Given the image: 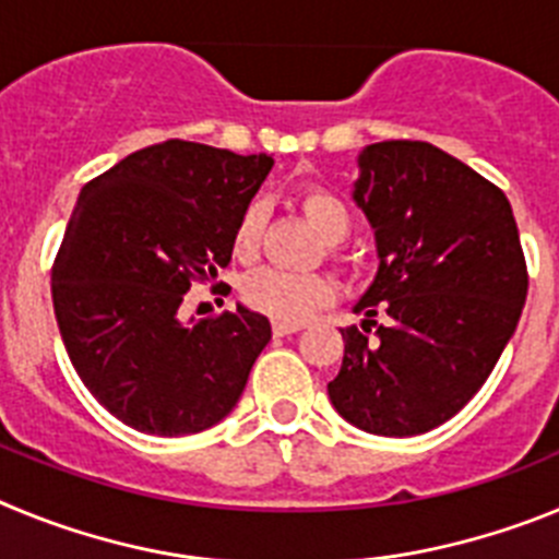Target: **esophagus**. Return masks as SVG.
<instances>
[{
	"label": "esophagus",
	"mask_w": 559,
	"mask_h": 559,
	"mask_svg": "<svg viewBox=\"0 0 559 559\" xmlns=\"http://www.w3.org/2000/svg\"><path fill=\"white\" fill-rule=\"evenodd\" d=\"M302 328L305 324H299V322H274V335H294V333H299Z\"/></svg>",
	"instance_id": "34e87169"
}]
</instances>
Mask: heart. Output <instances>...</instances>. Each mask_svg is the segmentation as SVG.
Returning <instances> with one entry per match:
<instances>
[{
  "mask_svg": "<svg viewBox=\"0 0 559 559\" xmlns=\"http://www.w3.org/2000/svg\"><path fill=\"white\" fill-rule=\"evenodd\" d=\"M305 218L310 221L319 237L328 243H338L349 231V210L347 204L335 195V192L322 190V187H310L299 199ZM260 231H263V210L251 204L249 210L237 221L235 237V254L249 260L260 243ZM243 302L260 313L271 316L276 322H305L308 316L328 305L333 299V283L322 274H290L280 269L254 271L240 288Z\"/></svg>",
  "mask_w": 559,
  "mask_h": 559,
  "instance_id": "b5f03b06",
  "label": "heart"
}]
</instances>
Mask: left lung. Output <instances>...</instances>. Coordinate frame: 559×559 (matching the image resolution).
<instances>
[{
    "label": "left lung",
    "instance_id": "1",
    "mask_svg": "<svg viewBox=\"0 0 559 559\" xmlns=\"http://www.w3.org/2000/svg\"><path fill=\"white\" fill-rule=\"evenodd\" d=\"M353 201L374 229L378 271L344 328L330 403L355 428L414 437L442 426L490 378L526 302V260L496 185L428 142L358 153Z\"/></svg>",
    "mask_w": 559,
    "mask_h": 559
}]
</instances>
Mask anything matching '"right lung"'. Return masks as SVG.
<instances>
[{"label": "right lung", "instance_id": "right-lung-1", "mask_svg": "<svg viewBox=\"0 0 559 559\" xmlns=\"http://www.w3.org/2000/svg\"><path fill=\"white\" fill-rule=\"evenodd\" d=\"M274 159L167 140L88 181L52 265V308L83 386L108 414L156 437L212 428L237 406L271 341L237 305L181 319L192 280L231 260L237 221Z\"/></svg>", "mask_w": 559, "mask_h": 559}]
</instances>
